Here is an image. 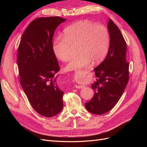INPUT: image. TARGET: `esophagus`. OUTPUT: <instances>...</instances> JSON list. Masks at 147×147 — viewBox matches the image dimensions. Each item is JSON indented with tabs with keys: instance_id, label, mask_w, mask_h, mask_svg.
I'll return each instance as SVG.
<instances>
[{
	"instance_id": "obj_1",
	"label": "esophagus",
	"mask_w": 147,
	"mask_h": 147,
	"mask_svg": "<svg viewBox=\"0 0 147 147\" xmlns=\"http://www.w3.org/2000/svg\"><path fill=\"white\" fill-rule=\"evenodd\" d=\"M75 87L76 88H77V89H82V88H84V85H76V86H75Z\"/></svg>"
}]
</instances>
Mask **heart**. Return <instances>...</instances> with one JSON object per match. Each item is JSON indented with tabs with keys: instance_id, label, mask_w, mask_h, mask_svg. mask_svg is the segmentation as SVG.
<instances>
[{
	"instance_id": "heart-1",
	"label": "heart",
	"mask_w": 147,
	"mask_h": 147,
	"mask_svg": "<svg viewBox=\"0 0 147 147\" xmlns=\"http://www.w3.org/2000/svg\"><path fill=\"white\" fill-rule=\"evenodd\" d=\"M63 37H57L52 43V51L57 59L67 61L73 46L77 45L78 54L65 67L66 71L81 69L91 63H100L107 56L110 47L108 29L102 24L79 21L65 28Z\"/></svg>"
}]
</instances>
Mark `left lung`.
I'll list each match as a JSON object with an SVG mask.
<instances>
[{
	"mask_svg": "<svg viewBox=\"0 0 147 147\" xmlns=\"http://www.w3.org/2000/svg\"><path fill=\"white\" fill-rule=\"evenodd\" d=\"M107 28L110 35L109 50L104 61L94 69L96 82L91 84L95 91L85 104L88 112L102 115L109 112L123 95L129 80V64L126 62V43L121 31L112 20Z\"/></svg>",
	"mask_w": 147,
	"mask_h": 147,
	"instance_id": "obj_1",
	"label": "left lung"
}]
</instances>
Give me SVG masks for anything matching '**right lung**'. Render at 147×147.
Instances as JSON below:
<instances>
[{"instance_id":"obj_1","label":"right lung","mask_w":147,"mask_h":147,"mask_svg":"<svg viewBox=\"0 0 147 147\" xmlns=\"http://www.w3.org/2000/svg\"><path fill=\"white\" fill-rule=\"evenodd\" d=\"M65 21L59 16L34 20L24 30L18 50L21 85L33 109L45 117L63 109L64 91L56 81L60 68L51 47L56 29Z\"/></svg>"}]
</instances>
